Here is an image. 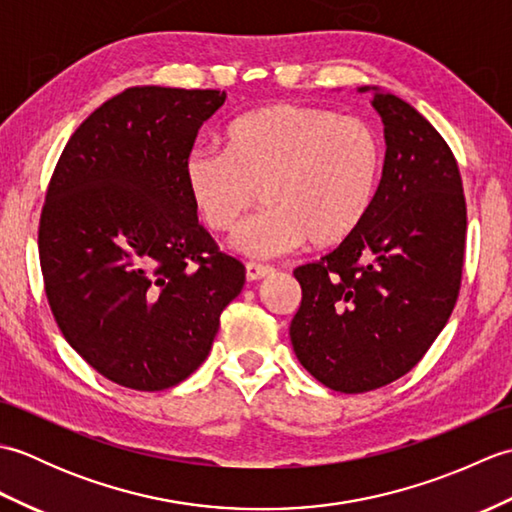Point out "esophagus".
<instances>
[{"label": "esophagus", "mask_w": 512, "mask_h": 512, "mask_svg": "<svg viewBox=\"0 0 512 512\" xmlns=\"http://www.w3.org/2000/svg\"><path fill=\"white\" fill-rule=\"evenodd\" d=\"M275 268L268 266V264H259V262H248L246 264V279L248 281H257V279H264L268 275H273Z\"/></svg>", "instance_id": "34e87169"}]
</instances>
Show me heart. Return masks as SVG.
Returning a JSON list of instances; mask_svg holds the SVG:
<instances>
[{"label":"heart","mask_w":512,"mask_h":512,"mask_svg":"<svg viewBox=\"0 0 512 512\" xmlns=\"http://www.w3.org/2000/svg\"><path fill=\"white\" fill-rule=\"evenodd\" d=\"M383 160V138L367 118L279 103L228 125L224 149L193 147L182 182L213 233L235 231L262 189L268 206L239 228L233 246L275 257L306 239L325 248L356 233L374 206Z\"/></svg>","instance_id":"1"}]
</instances>
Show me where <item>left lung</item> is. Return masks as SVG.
Instances as JSON below:
<instances>
[{"label": "left lung", "instance_id": "1", "mask_svg": "<svg viewBox=\"0 0 512 512\" xmlns=\"http://www.w3.org/2000/svg\"><path fill=\"white\" fill-rule=\"evenodd\" d=\"M372 105L387 143L372 211L319 262L295 268L292 347L341 394L389 385L420 363L451 317L464 266L466 200L451 147L398 96L376 92Z\"/></svg>", "mask_w": 512, "mask_h": 512}]
</instances>
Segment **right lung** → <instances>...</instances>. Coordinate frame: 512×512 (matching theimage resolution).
<instances>
[{"mask_svg": "<svg viewBox=\"0 0 512 512\" xmlns=\"http://www.w3.org/2000/svg\"><path fill=\"white\" fill-rule=\"evenodd\" d=\"M226 92L129 88L76 127L39 220L43 288L59 330L116 385L162 391L209 356L246 281L198 222L184 156Z\"/></svg>", "mask_w": 512, "mask_h": 512, "instance_id": "obj_1", "label": "right lung"}]
</instances>
